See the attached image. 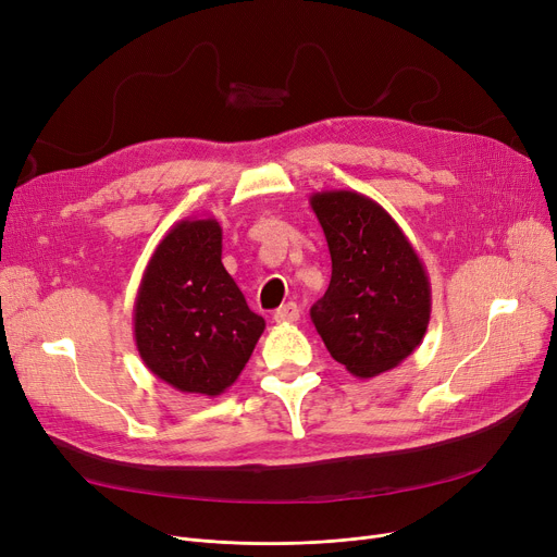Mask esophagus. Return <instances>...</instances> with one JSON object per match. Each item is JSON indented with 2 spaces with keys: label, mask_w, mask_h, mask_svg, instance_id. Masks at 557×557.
<instances>
[{
  "label": "esophagus",
  "mask_w": 557,
  "mask_h": 557,
  "mask_svg": "<svg viewBox=\"0 0 557 557\" xmlns=\"http://www.w3.org/2000/svg\"><path fill=\"white\" fill-rule=\"evenodd\" d=\"M273 320L280 325H286V323H298L300 320V307L296 302H286L282 305L275 313H273Z\"/></svg>",
  "instance_id": "esophagus-1"
}]
</instances>
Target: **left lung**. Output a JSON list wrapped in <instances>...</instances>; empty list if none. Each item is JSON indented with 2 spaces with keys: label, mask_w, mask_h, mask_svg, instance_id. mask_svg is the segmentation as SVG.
Here are the masks:
<instances>
[{
  "label": "left lung",
  "mask_w": 557,
  "mask_h": 557,
  "mask_svg": "<svg viewBox=\"0 0 557 557\" xmlns=\"http://www.w3.org/2000/svg\"><path fill=\"white\" fill-rule=\"evenodd\" d=\"M325 232L332 280L311 307L330 355L349 374L372 379L399 366L422 343L431 318V282L397 221L352 189L309 196Z\"/></svg>",
  "instance_id": "1"
}]
</instances>
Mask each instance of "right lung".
I'll return each mask as SVG.
<instances>
[{
    "mask_svg": "<svg viewBox=\"0 0 557 557\" xmlns=\"http://www.w3.org/2000/svg\"><path fill=\"white\" fill-rule=\"evenodd\" d=\"M221 252V223L214 216H187L160 239L137 288V352L146 368L181 393H225L267 327L248 309Z\"/></svg>",
    "mask_w": 557,
    "mask_h": 557,
    "instance_id": "obj_1",
    "label": "right lung"
}]
</instances>
